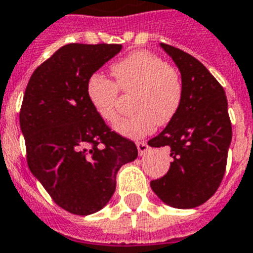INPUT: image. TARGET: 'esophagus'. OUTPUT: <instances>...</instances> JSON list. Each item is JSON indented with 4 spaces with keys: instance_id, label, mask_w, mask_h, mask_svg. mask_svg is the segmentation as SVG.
<instances>
[{
    "instance_id": "esophagus-1",
    "label": "esophagus",
    "mask_w": 253,
    "mask_h": 253,
    "mask_svg": "<svg viewBox=\"0 0 253 253\" xmlns=\"http://www.w3.org/2000/svg\"><path fill=\"white\" fill-rule=\"evenodd\" d=\"M137 149H138V153H140V156H144L146 152L149 150V145L145 142V141H140V142H137Z\"/></svg>"
}]
</instances>
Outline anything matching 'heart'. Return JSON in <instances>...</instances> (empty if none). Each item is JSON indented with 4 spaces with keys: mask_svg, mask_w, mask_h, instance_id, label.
Segmentation results:
<instances>
[{
    "mask_svg": "<svg viewBox=\"0 0 253 253\" xmlns=\"http://www.w3.org/2000/svg\"><path fill=\"white\" fill-rule=\"evenodd\" d=\"M112 72L116 83L101 74H93L87 83L89 103L104 121H115L120 91L133 95L134 112L117 120L113 128L129 138H141L156 125H166L181 108L183 82L179 72L149 51H136L116 64Z\"/></svg>",
    "mask_w": 253,
    "mask_h": 253,
    "instance_id": "heart-1",
    "label": "heart"
}]
</instances>
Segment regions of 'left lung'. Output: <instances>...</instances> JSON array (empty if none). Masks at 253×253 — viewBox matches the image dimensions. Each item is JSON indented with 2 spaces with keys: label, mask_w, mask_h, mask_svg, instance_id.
Listing matches in <instances>:
<instances>
[{
  "label": "left lung",
  "mask_w": 253,
  "mask_h": 253,
  "mask_svg": "<svg viewBox=\"0 0 253 253\" xmlns=\"http://www.w3.org/2000/svg\"><path fill=\"white\" fill-rule=\"evenodd\" d=\"M181 71L183 99L173 120L149 140L154 148H168V173L150 182L152 190L166 205L193 209L209 201L226 173L232 138L226 92L193 55L161 43Z\"/></svg>",
  "instance_id": "left-lung-1"
}]
</instances>
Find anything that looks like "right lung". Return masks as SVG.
Here are the masks:
<instances>
[{
  "label": "right lung",
  "instance_id": "right-lung-1",
  "mask_svg": "<svg viewBox=\"0 0 253 253\" xmlns=\"http://www.w3.org/2000/svg\"><path fill=\"white\" fill-rule=\"evenodd\" d=\"M120 50L108 43L62 46L35 68L23 95L19 125L29 169L71 214L103 209L119 169L138 156L136 144L109 128L87 97L89 78Z\"/></svg>",
  "mask_w": 253,
  "mask_h": 253
}]
</instances>
